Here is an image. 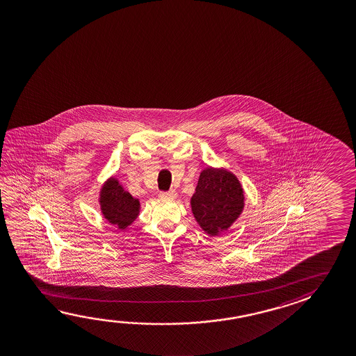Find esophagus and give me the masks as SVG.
I'll use <instances>...</instances> for the list:
<instances>
[{
  "instance_id": "obj_1",
  "label": "esophagus",
  "mask_w": 356,
  "mask_h": 356,
  "mask_svg": "<svg viewBox=\"0 0 356 356\" xmlns=\"http://www.w3.org/2000/svg\"><path fill=\"white\" fill-rule=\"evenodd\" d=\"M160 197L161 198H175L176 191L174 190H169V191H163L160 193Z\"/></svg>"
}]
</instances>
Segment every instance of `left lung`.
I'll use <instances>...</instances> for the list:
<instances>
[{
    "label": "left lung",
    "mask_w": 356,
    "mask_h": 356,
    "mask_svg": "<svg viewBox=\"0 0 356 356\" xmlns=\"http://www.w3.org/2000/svg\"><path fill=\"white\" fill-rule=\"evenodd\" d=\"M198 225L211 236L227 229L243 209V191L232 174L222 170H204L191 197Z\"/></svg>",
    "instance_id": "8db88e82"
}]
</instances>
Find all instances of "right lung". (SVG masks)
<instances>
[{"mask_svg":"<svg viewBox=\"0 0 356 356\" xmlns=\"http://www.w3.org/2000/svg\"><path fill=\"white\" fill-rule=\"evenodd\" d=\"M100 204L104 217L114 226L127 228L139 213V201L119 186L118 181L106 182L102 195Z\"/></svg>","mask_w":356,"mask_h":356,"instance_id":"1","label":"right lung"}]
</instances>
